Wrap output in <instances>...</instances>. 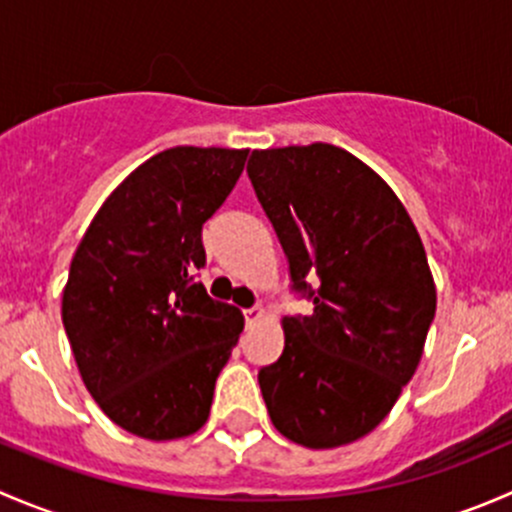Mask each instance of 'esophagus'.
Instances as JSON below:
<instances>
[{"mask_svg": "<svg viewBox=\"0 0 512 512\" xmlns=\"http://www.w3.org/2000/svg\"><path fill=\"white\" fill-rule=\"evenodd\" d=\"M267 317V309L262 307V304H255V307H250V309H245V322H247V327H255L257 322H262V319Z\"/></svg>", "mask_w": 512, "mask_h": 512, "instance_id": "1", "label": "esophagus"}]
</instances>
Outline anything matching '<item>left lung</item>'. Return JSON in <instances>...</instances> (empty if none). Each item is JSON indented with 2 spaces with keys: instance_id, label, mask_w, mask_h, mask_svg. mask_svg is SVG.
I'll list each match as a JSON object with an SVG mask.
<instances>
[{
  "instance_id": "8db88e82",
  "label": "left lung",
  "mask_w": 512,
  "mask_h": 512,
  "mask_svg": "<svg viewBox=\"0 0 512 512\" xmlns=\"http://www.w3.org/2000/svg\"><path fill=\"white\" fill-rule=\"evenodd\" d=\"M247 175L314 304L282 319L285 352L257 374L267 414L299 446H347L389 416L421 361L436 314L426 250L386 180L344 148L252 151Z\"/></svg>"
}]
</instances>
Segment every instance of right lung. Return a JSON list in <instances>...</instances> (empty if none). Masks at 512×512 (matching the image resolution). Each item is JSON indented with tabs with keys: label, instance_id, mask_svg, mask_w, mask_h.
<instances>
[{
	"label": "right lung",
	"instance_id": "add662e5",
	"mask_svg": "<svg viewBox=\"0 0 512 512\" xmlns=\"http://www.w3.org/2000/svg\"><path fill=\"white\" fill-rule=\"evenodd\" d=\"M247 148L175 146L138 165L81 237L61 319L86 389L116 426L173 441L205 426L245 317L208 297L203 223Z\"/></svg>",
	"mask_w": 512,
	"mask_h": 512
}]
</instances>
